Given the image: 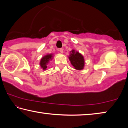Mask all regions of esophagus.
<instances>
[{"label":"esophagus","mask_w":128,"mask_h":128,"mask_svg":"<svg viewBox=\"0 0 128 128\" xmlns=\"http://www.w3.org/2000/svg\"><path fill=\"white\" fill-rule=\"evenodd\" d=\"M59 51H60V52L61 53V54L63 53V50H62V48H60L59 49Z\"/></svg>","instance_id":"1"}]
</instances>
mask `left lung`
I'll return each mask as SVG.
<instances>
[{
    "mask_svg": "<svg viewBox=\"0 0 128 128\" xmlns=\"http://www.w3.org/2000/svg\"><path fill=\"white\" fill-rule=\"evenodd\" d=\"M69 61L74 68L78 70H82L85 66V59L84 56L79 52L73 49L70 51V54L68 56Z\"/></svg>",
    "mask_w": 128,
    "mask_h": 128,
    "instance_id": "1",
    "label": "left lung"
}]
</instances>
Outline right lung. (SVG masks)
I'll return each mask as SVG.
<instances>
[{"instance_id":"add662e5","label":"right lung","mask_w":128,"mask_h":128,"mask_svg":"<svg viewBox=\"0 0 128 128\" xmlns=\"http://www.w3.org/2000/svg\"><path fill=\"white\" fill-rule=\"evenodd\" d=\"M54 56V55L53 54H49L43 56V57L41 58L40 62V68H42L43 70H46L47 68V65L51 61L52 59H53Z\"/></svg>"}]
</instances>
